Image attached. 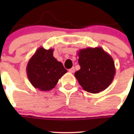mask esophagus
<instances>
[{
    "instance_id": "esophagus-1",
    "label": "esophagus",
    "mask_w": 134,
    "mask_h": 134,
    "mask_svg": "<svg viewBox=\"0 0 134 134\" xmlns=\"http://www.w3.org/2000/svg\"><path fill=\"white\" fill-rule=\"evenodd\" d=\"M68 71H69L70 72V73H74V71H75V69H74V67H72V68H71L70 69L68 70Z\"/></svg>"
}]
</instances>
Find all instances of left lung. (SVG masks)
<instances>
[{"mask_svg":"<svg viewBox=\"0 0 134 134\" xmlns=\"http://www.w3.org/2000/svg\"><path fill=\"white\" fill-rule=\"evenodd\" d=\"M80 69L74 74L85 91L98 93L111 85L115 75L112 57L102 48H87L78 52Z\"/></svg>","mask_w":134,"mask_h":134,"instance_id":"8db88e82","label":"left lung"}]
</instances>
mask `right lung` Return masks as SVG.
<instances>
[{
  "instance_id": "add662e5",
  "label": "right lung",
  "mask_w": 134,
  "mask_h": 134,
  "mask_svg": "<svg viewBox=\"0 0 134 134\" xmlns=\"http://www.w3.org/2000/svg\"><path fill=\"white\" fill-rule=\"evenodd\" d=\"M53 52L54 49L40 47L27 63V77L34 87L40 91L54 88L59 79L67 72L63 64L53 56Z\"/></svg>"
}]
</instances>
